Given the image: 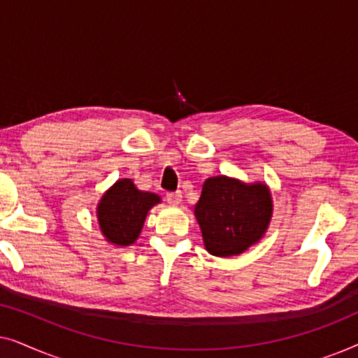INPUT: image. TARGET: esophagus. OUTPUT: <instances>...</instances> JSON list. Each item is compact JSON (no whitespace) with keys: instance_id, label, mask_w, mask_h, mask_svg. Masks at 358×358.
Returning <instances> with one entry per match:
<instances>
[{"instance_id":"1","label":"esophagus","mask_w":358,"mask_h":358,"mask_svg":"<svg viewBox=\"0 0 358 358\" xmlns=\"http://www.w3.org/2000/svg\"><path fill=\"white\" fill-rule=\"evenodd\" d=\"M166 199H168V202L171 205H179L180 202H182V194H180L179 190H176V192L166 194Z\"/></svg>"}]
</instances>
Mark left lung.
Listing matches in <instances>:
<instances>
[{"label":"left lung","instance_id":"8db88e82","mask_svg":"<svg viewBox=\"0 0 358 358\" xmlns=\"http://www.w3.org/2000/svg\"><path fill=\"white\" fill-rule=\"evenodd\" d=\"M273 213L266 182H244L228 176H213L202 185L194 215L203 246L212 256H239L267 233Z\"/></svg>","mask_w":358,"mask_h":358}]
</instances>
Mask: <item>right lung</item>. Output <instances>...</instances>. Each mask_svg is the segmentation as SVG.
Listing matches in <instances>:
<instances>
[{
	"label": "right lung",
	"instance_id": "obj_1",
	"mask_svg": "<svg viewBox=\"0 0 358 358\" xmlns=\"http://www.w3.org/2000/svg\"><path fill=\"white\" fill-rule=\"evenodd\" d=\"M161 197L143 192L131 179H119L102 194L96 207V217L102 236L114 246H130L138 239L146 215Z\"/></svg>",
	"mask_w": 358,
	"mask_h": 358
}]
</instances>
